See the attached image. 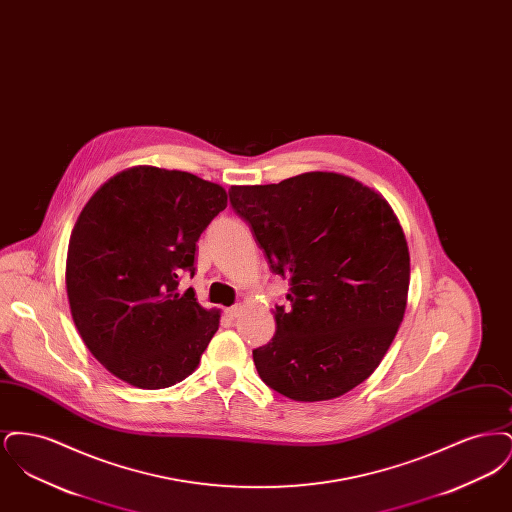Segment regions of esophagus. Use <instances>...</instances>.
<instances>
[{
    "instance_id": "1",
    "label": "esophagus",
    "mask_w": 512,
    "mask_h": 512,
    "mask_svg": "<svg viewBox=\"0 0 512 512\" xmlns=\"http://www.w3.org/2000/svg\"><path fill=\"white\" fill-rule=\"evenodd\" d=\"M242 305H234V307H230V309H226V317L230 318V320H234V318L240 317L242 315Z\"/></svg>"
}]
</instances>
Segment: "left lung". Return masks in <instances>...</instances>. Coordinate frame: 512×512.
Segmentation results:
<instances>
[{"instance_id": "left-lung-1", "label": "left lung", "mask_w": 512, "mask_h": 512, "mask_svg": "<svg viewBox=\"0 0 512 512\" xmlns=\"http://www.w3.org/2000/svg\"><path fill=\"white\" fill-rule=\"evenodd\" d=\"M274 274L290 280L276 334L253 349L261 380L293 401L357 388L390 349L405 315L409 249L388 201L336 172L232 186Z\"/></svg>"}]
</instances>
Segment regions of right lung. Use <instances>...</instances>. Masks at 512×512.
I'll return each mask as SVG.
<instances>
[{
	"mask_svg": "<svg viewBox=\"0 0 512 512\" xmlns=\"http://www.w3.org/2000/svg\"><path fill=\"white\" fill-rule=\"evenodd\" d=\"M226 209L219 184L190 172L136 167L99 188L74 224L67 295L90 353L142 390L182 382L219 330L194 288L195 244Z\"/></svg>",
	"mask_w": 512,
	"mask_h": 512,
	"instance_id": "add662e5",
	"label": "right lung"
}]
</instances>
